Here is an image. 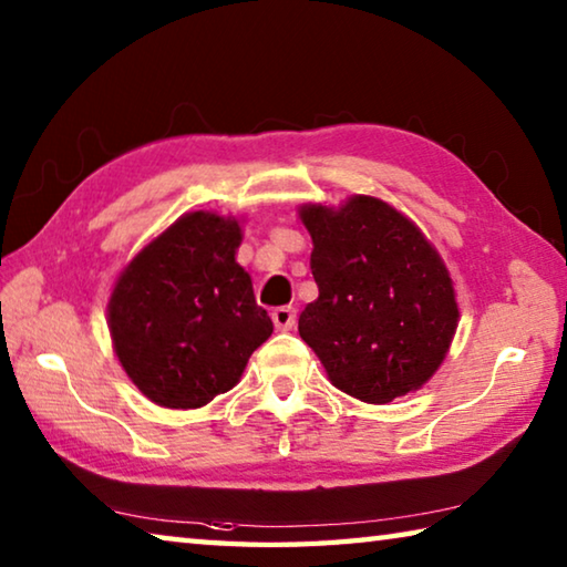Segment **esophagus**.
Wrapping results in <instances>:
<instances>
[{
    "label": "esophagus",
    "mask_w": 567,
    "mask_h": 567,
    "mask_svg": "<svg viewBox=\"0 0 567 567\" xmlns=\"http://www.w3.org/2000/svg\"><path fill=\"white\" fill-rule=\"evenodd\" d=\"M272 322L277 330H292L297 322V310L295 307H277V310H272Z\"/></svg>",
    "instance_id": "obj_1"
}]
</instances>
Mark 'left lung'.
I'll return each mask as SVG.
<instances>
[{
  "mask_svg": "<svg viewBox=\"0 0 567 567\" xmlns=\"http://www.w3.org/2000/svg\"><path fill=\"white\" fill-rule=\"evenodd\" d=\"M312 235L318 300L297 330L334 388L385 405L433 378L457 328L453 280L433 245L395 207L352 197L300 209Z\"/></svg>",
  "mask_w": 567,
  "mask_h": 567,
  "instance_id": "8db88e82",
  "label": "left lung"
}]
</instances>
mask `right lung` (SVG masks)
<instances>
[{
    "mask_svg": "<svg viewBox=\"0 0 567 567\" xmlns=\"http://www.w3.org/2000/svg\"><path fill=\"white\" fill-rule=\"evenodd\" d=\"M237 219L179 217L120 275L110 332L122 368L162 408H203L237 385L272 334L249 275L235 262Z\"/></svg>",
    "mask_w": 567,
    "mask_h": 567,
    "instance_id": "right-lung-1",
    "label": "right lung"
}]
</instances>
